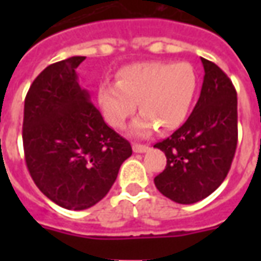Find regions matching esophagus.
Returning <instances> with one entry per match:
<instances>
[{"label": "esophagus", "instance_id": "obj_1", "mask_svg": "<svg viewBox=\"0 0 261 261\" xmlns=\"http://www.w3.org/2000/svg\"><path fill=\"white\" fill-rule=\"evenodd\" d=\"M133 149H134V152L142 153V152H147L149 147L148 145H142V144H133Z\"/></svg>", "mask_w": 261, "mask_h": 261}]
</instances>
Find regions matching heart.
<instances>
[{"label": "heart", "instance_id": "heart-1", "mask_svg": "<svg viewBox=\"0 0 261 261\" xmlns=\"http://www.w3.org/2000/svg\"><path fill=\"white\" fill-rule=\"evenodd\" d=\"M197 91V72L189 63L145 61L125 65L117 82H105L97 89V103L105 120L114 128L124 127L136 112L133 133L147 136L158 125L172 131L185 121Z\"/></svg>", "mask_w": 261, "mask_h": 261}]
</instances>
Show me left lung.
Masks as SVG:
<instances>
[{
	"mask_svg": "<svg viewBox=\"0 0 261 261\" xmlns=\"http://www.w3.org/2000/svg\"><path fill=\"white\" fill-rule=\"evenodd\" d=\"M201 63L205 74L193 113L172 136L153 145L166 155L155 186L179 204H193L215 192L229 172L238 145L235 86L213 61Z\"/></svg>",
	"mask_w": 261,
	"mask_h": 261,
	"instance_id": "obj_1",
	"label": "left lung"
}]
</instances>
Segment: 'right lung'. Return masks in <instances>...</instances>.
I'll list each match as a JSON object with an SVG mask.
<instances>
[{"mask_svg": "<svg viewBox=\"0 0 261 261\" xmlns=\"http://www.w3.org/2000/svg\"><path fill=\"white\" fill-rule=\"evenodd\" d=\"M75 56L43 69L28 91L23 151L28 170L44 196L67 210L102 200L131 156L130 142L110 128L78 84Z\"/></svg>", "mask_w": 261, "mask_h": 261, "instance_id": "add662e5", "label": "right lung"}]
</instances>
